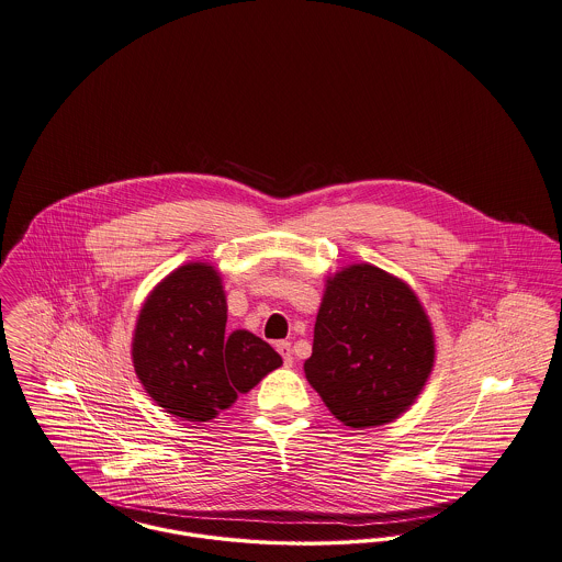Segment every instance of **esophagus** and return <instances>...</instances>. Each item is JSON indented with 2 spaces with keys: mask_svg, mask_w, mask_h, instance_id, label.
I'll return each mask as SVG.
<instances>
[{
  "mask_svg": "<svg viewBox=\"0 0 562 562\" xmlns=\"http://www.w3.org/2000/svg\"><path fill=\"white\" fill-rule=\"evenodd\" d=\"M277 351L281 353V358H283V362H285V367H292L294 364V353H292V342H288V340H279L277 342Z\"/></svg>",
  "mask_w": 562,
  "mask_h": 562,
  "instance_id": "34e87169",
  "label": "esophagus"
}]
</instances>
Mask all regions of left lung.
<instances>
[{"label": "left lung", "instance_id": "1", "mask_svg": "<svg viewBox=\"0 0 562 562\" xmlns=\"http://www.w3.org/2000/svg\"><path fill=\"white\" fill-rule=\"evenodd\" d=\"M435 330L412 288L373 263L326 277L306 381L349 428L394 422L435 367Z\"/></svg>", "mask_w": 562, "mask_h": 562}]
</instances>
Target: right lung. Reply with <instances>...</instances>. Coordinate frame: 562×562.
<instances>
[{"mask_svg": "<svg viewBox=\"0 0 562 562\" xmlns=\"http://www.w3.org/2000/svg\"><path fill=\"white\" fill-rule=\"evenodd\" d=\"M225 322L224 281L209 262L183 263L150 290L136 319L132 362L164 412L211 422L283 364L254 333L227 335Z\"/></svg>", "mask_w": 562, "mask_h": 562, "instance_id": "right-lung-1", "label": "right lung"}]
</instances>
